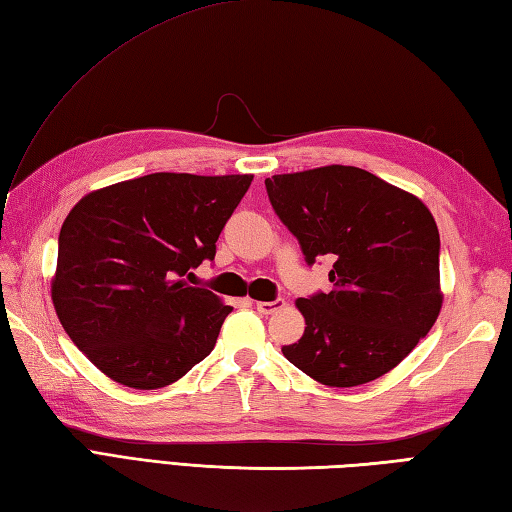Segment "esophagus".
<instances>
[{
	"label": "esophagus",
	"instance_id": "34e87169",
	"mask_svg": "<svg viewBox=\"0 0 512 512\" xmlns=\"http://www.w3.org/2000/svg\"><path fill=\"white\" fill-rule=\"evenodd\" d=\"M281 306H284V299H275V301H257V310L262 314H273Z\"/></svg>",
	"mask_w": 512,
	"mask_h": 512
}]
</instances>
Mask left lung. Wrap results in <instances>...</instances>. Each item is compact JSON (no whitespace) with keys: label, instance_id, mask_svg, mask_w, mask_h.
<instances>
[{"label":"left lung","instance_id":"1","mask_svg":"<svg viewBox=\"0 0 512 512\" xmlns=\"http://www.w3.org/2000/svg\"><path fill=\"white\" fill-rule=\"evenodd\" d=\"M268 200L332 290L299 299L303 336L281 352L314 380L356 387L394 369L436 323L440 233L416 195L358 167L266 178Z\"/></svg>","mask_w":512,"mask_h":512}]
</instances>
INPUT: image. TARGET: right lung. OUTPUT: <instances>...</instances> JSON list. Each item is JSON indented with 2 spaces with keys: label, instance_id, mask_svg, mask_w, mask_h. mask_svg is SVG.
I'll return each instance as SVG.
<instances>
[{
  "label": "right lung",
  "instance_id": "right-lung-1",
  "mask_svg": "<svg viewBox=\"0 0 512 512\" xmlns=\"http://www.w3.org/2000/svg\"><path fill=\"white\" fill-rule=\"evenodd\" d=\"M253 176L149 173L94 191L59 233L52 303L72 343L116 383H176L215 347L228 312L193 270Z\"/></svg>",
  "mask_w": 512,
  "mask_h": 512
}]
</instances>
